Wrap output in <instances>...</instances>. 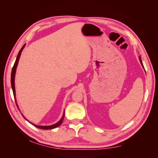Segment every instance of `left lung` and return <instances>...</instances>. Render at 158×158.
Listing matches in <instances>:
<instances>
[{"label": "left lung", "instance_id": "8db88e82", "mask_svg": "<svg viewBox=\"0 0 158 158\" xmlns=\"http://www.w3.org/2000/svg\"><path fill=\"white\" fill-rule=\"evenodd\" d=\"M139 59H140V63H141V64H142V67L144 68V66H143V64H142V60H141V59H140V56H139Z\"/></svg>", "mask_w": 158, "mask_h": 158}]
</instances>
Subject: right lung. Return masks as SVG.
Returning a JSON list of instances; mask_svg holds the SVG:
<instances>
[{
    "label": "right lung",
    "instance_id": "add662e5",
    "mask_svg": "<svg viewBox=\"0 0 158 158\" xmlns=\"http://www.w3.org/2000/svg\"><path fill=\"white\" fill-rule=\"evenodd\" d=\"M25 44L23 45V47L21 48V49L20 50V51H19L18 54V56L16 57V61H15V63H14V66H13V68H12V73H11V85H12V91H13V94H14V99H15L16 101V106L18 107V105H17V103H16V91H15V84H14V80H15V74H16V68H17V66H18V61H19V59H20V55H21V53H22V51L23 50V49L25 47ZM22 116L26 120H27L28 122H30L29 121L27 120V118H26L24 117V116L23 115ZM64 113L63 114V117H62L60 118V120L57 122L56 123L54 124V125H50V126H39V125H35V124H33L31 123H30L31 124H32V125L33 126H35V127L38 128H40V129H44V130H49V129H52V128H55L56 127H58L59 126H60L61 125V123H63V118H64Z\"/></svg>",
    "mask_w": 158,
    "mask_h": 158
}]
</instances>
